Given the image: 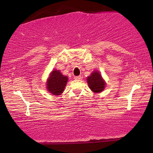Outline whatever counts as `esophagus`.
Instances as JSON below:
<instances>
[{"mask_svg": "<svg viewBox=\"0 0 153 153\" xmlns=\"http://www.w3.org/2000/svg\"><path fill=\"white\" fill-rule=\"evenodd\" d=\"M74 78L76 79H80L82 78V76H76V77H74Z\"/></svg>", "mask_w": 153, "mask_h": 153, "instance_id": "34e87169", "label": "esophagus"}]
</instances>
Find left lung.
Listing matches in <instances>:
<instances>
[{
  "label": "left lung",
  "mask_w": 153,
  "mask_h": 153,
  "mask_svg": "<svg viewBox=\"0 0 153 153\" xmlns=\"http://www.w3.org/2000/svg\"><path fill=\"white\" fill-rule=\"evenodd\" d=\"M87 83L90 89L94 93H100L105 88L106 82L98 71H93L90 76L87 77Z\"/></svg>",
  "instance_id": "1"
}]
</instances>
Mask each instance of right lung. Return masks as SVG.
Returning a JSON list of instances; mask_svg holds the SVG:
<instances>
[{
    "label": "right lung",
    "mask_w": 153,
    "mask_h": 153,
    "mask_svg": "<svg viewBox=\"0 0 153 153\" xmlns=\"http://www.w3.org/2000/svg\"><path fill=\"white\" fill-rule=\"evenodd\" d=\"M68 77L63 76L60 70L53 69L46 79V90L53 95L59 96L63 92Z\"/></svg>",
    "instance_id": "obj_1"
}]
</instances>
